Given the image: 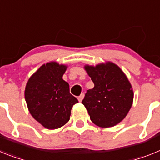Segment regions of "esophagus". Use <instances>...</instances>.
I'll return each mask as SVG.
<instances>
[{
  "label": "esophagus",
  "instance_id": "obj_1",
  "mask_svg": "<svg viewBox=\"0 0 160 160\" xmlns=\"http://www.w3.org/2000/svg\"><path fill=\"white\" fill-rule=\"evenodd\" d=\"M84 93H82L81 95L79 96V97H78V100H79V101H80V102H81L82 100H83V98H84Z\"/></svg>",
  "mask_w": 160,
  "mask_h": 160
}]
</instances>
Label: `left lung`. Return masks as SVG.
I'll list each match as a JSON object with an SVG mask.
<instances>
[{"label": "left lung", "instance_id": "left-lung-1", "mask_svg": "<svg viewBox=\"0 0 160 160\" xmlns=\"http://www.w3.org/2000/svg\"><path fill=\"white\" fill-rule=\"evenodd\" d=\"M94 88L85 93L82 104L97 126H116L126 118L133 104L134 92L125 73L112 62L94 66L85 65Z\"/></svg>", "mask_w": 160, "mask_h": 160}]
</instances>
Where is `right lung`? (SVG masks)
<instances>
[{
  "label": "right lung",
  "instance_id": "obj_1",
  "mask_svg": "<svg viewBox=\"0 0 160 160\" xmlns=\"http://www.w3.org/2000/svg\"><path fill=\"white\" fill-rule=\"evenodd\" d=\"M66 65L50 62L42 65L29 79L25 99L30 114L42 126L55 130L68 122L71 110L78 100L63 80Z\"/></svg>",
  "mask_w": 160,
  "mask_h": 160
}]
</instances>
